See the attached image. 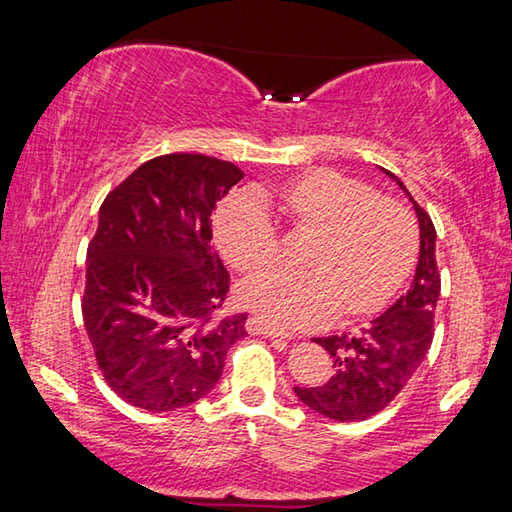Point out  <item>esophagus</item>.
Wrapping results in <instances>:
<instances>
[{"mask_svg": "<svg viewBox=\"0 0 512 512\" xmlns=\"http://www.w3.org/2000/svg\"><path fill=\"white\" fill-rule=\"evenodd\" d=\"M246 329H248L250 334H262V336H268V339H284V341L293 339V336H291L289 332H282V329L266 325L262 318H248Z\"/></svg>", "mask_w": 512, "mask_h": 512, "instance_id": "1", "label": "esophagus"}]
</instances>
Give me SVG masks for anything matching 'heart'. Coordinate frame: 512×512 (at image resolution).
<instances>
[{"label": "heart", "mask_w": 512, "mask_h": 512, "mask_svg": "<svg viewBox=\"0 0 512 512\" xmlns=\"http://www.w3.org/2000/svg\"><path fill=\"white\" fill-rule=\"evenodd\" d=\"M291 223L318 237L309 248L311 271H266L239 284L237 298L268 325L316 327L341 314H372L409 275L418 253L411 212L339 171H311L277 189ZM221 253L239 271L275 262L277 232L266 198L244 192L216 216Z\"/></svg>", "instance_id": "heart-1"}]
</instances>
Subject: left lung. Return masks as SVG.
<instances>
[{"instance_id":"8db88e82","label":"left lung","mask_w":512,"mask_h":512,"mask_svg":"<svg viewBox=\"0 0 512 512\" xmlns=\"http://www.w3.org/2000/svg\"><path fill=\"white\" fill-rule=\"evenodd\" d=\"M413 203L420 228V255L409 291L357 332L316 339L332 354V377L323 386L293 388L302 404L336 422H357L379 413L409 384L433 339L440 298L436 228L395 173L381 169Z\"/></svg>"}]
</instances>
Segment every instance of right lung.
Here are the masks:
<instances>
[{"instance_id": "add662e5", "label": "right lung", "mask_w": 512, "mask_h": 512, "mask_svg": "<svg viewBox=\"0 0 512 512\" xmlns=\"http://www.w3.org/2000/svg\"><path fill=\"white\" fill-rule=\"evenodd\" d=\"M241 178L232 162L169 153L137 167L101 205L83 323L108 386L137 409L162 413L201 400L246 336V314L214 318L230 277L210 219Z\"/></svg>"}]
</instances>
